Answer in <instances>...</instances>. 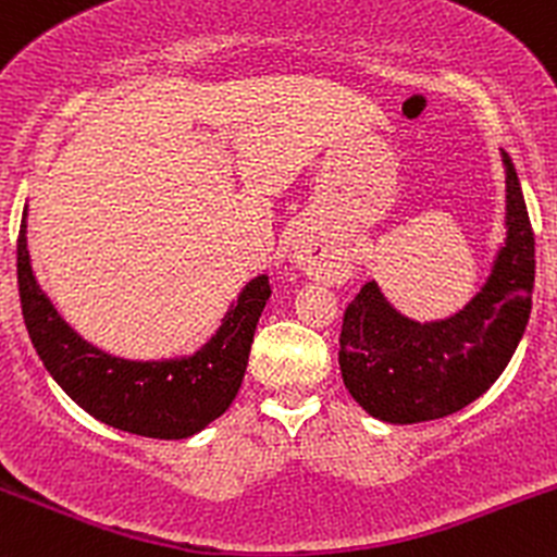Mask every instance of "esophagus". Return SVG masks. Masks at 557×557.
<instances>
[{"instance_id": "1", "label": "esophagus", "mask_w": 557, "mask_h": 557, "mask_svg": "<svg viewBox=\"0 0 557 557\" xmlns=\"http://www.w3.org/2000/svg\"><path fill=\"white\" fill-rule=\"evenodd\" d=\"M304 264H306V259H304Z\"/></svg>"}]
</instances>
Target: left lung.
<instances>
[{
	"instance_id": "left-lung-1",
	"label": "left lung",
	"mask_w": 557,
	"mask_h": 557,
	"mask_svg": "<svg viewBox=\"0 0 557 557\" xmlns=\"http://www.w3.org/2000/svg\"><path fill=\"white\" fill-rule=\"evenodd\" d=\"M505 170V238L490 274L463 309L417 322L400 314L376 280L345 309L343 382L369 417L421 424L450 417L495 385L532 314L534 233L513 162Z\"/></svg>"
}]
</instances>
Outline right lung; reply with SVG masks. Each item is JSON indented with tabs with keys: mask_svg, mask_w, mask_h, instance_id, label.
<instances>
[{
	"mask_svg": "<svg viewBox=\"0 0 557 557\" xmlns=\"http://www.w3.org/2000/svg\"><path fill=\"white\" fill-rule=\"evenodd\" d=\"M17 287L25 330L57 385L101 424L154 440L194 437L227 411L272 296L267 274L248 280L220 327L194 354L170 359L107 354L70 327L38 285L28 251V203L17 235Z\"/></svg>",
	"mask_w": 557,
	"mask_h": 557,
	"instance_id": "obj_1",
	"label": "right lung"
}]
</instances>
